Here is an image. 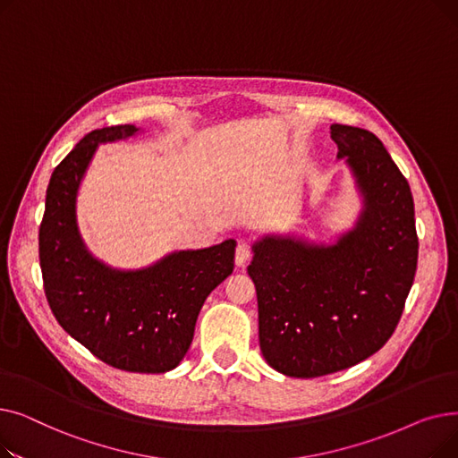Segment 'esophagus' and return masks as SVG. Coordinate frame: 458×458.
<instances>
[{
	"instance_id": "obj_1",
	"label": "esophagus",
	"mask_w": 458,
	"mask_h": 458,
	"mask_svg": "<svg viewBox=\"0 0 458 458\" xmlns=\"http://www.w3.org/2000/svg\"><path fill=\"white\" fill-rule=\"evenodd\" d=\"M250 256H252V247H250V243L249 242H239L237 243V249H235V263L239 267H243L245 263L250 259Z\"/></svg>"
}]
</instances>
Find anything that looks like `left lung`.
Listing matches in <instances>:
<instances>
[{
	"label": "left lung",
	"mask_w": 458,
	"mask_h": 458,
	"mask_svg": "<svg viewBox=\"0 0 458 458\" xmlns=\"http://www.w3.org/2000/svg\"><path fill=\"white\" fill-rule=\"evenodd\" d=\"M364 197L356 226L334 245L266 235L254 243L259 349L297 378L356 366L386 344L401 319L418 266L411 185L377 135L332 124Z\"/></svg>",
	"instance_id": "left-lung-1"
}]
</instances>
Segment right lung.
Listing matches in <instances>:
<instances>
[{
	"instance_id": "add662e5",
	"label": "right lung",
	"mask_w": 458,
	"mask_h": 458,
	"mask_svg": "<svg viewBox=\"0 0 458 458\" xmlns=\"http://www.w3.org/2000/svg\"><path fill=\"white\" fill-rule=\"evenodd\" d=\"M137 131L131 124L94 130L55 166L38 258L47 304L72 338L116 369L165 373L185 356L208 295L232 275L235 242L173 252L139 271L111 269L85 249L76 223L80 182L100 142Z\"/></svg>"
}]
</instances>
